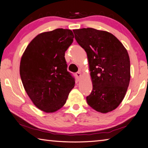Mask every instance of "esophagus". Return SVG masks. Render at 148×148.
Wrapping results in <instances>:
<instances>
[{
    "mask_svg": "<svg viewBox=\"0 0 148 148\" xmlns=\"http://www.w3.org/2000/svg\"><path fill=\"white\" fill-rule=\"evenodd\" d=\"M76 76L77 77V79L79 80V79H80V77H81V76H82V74H81V73H80V72H77L76 73Z\"/></svg>",
    "mask_w": 148,
    "mask_h": 148,
    "instance_id": "esophagus-1",
    "label": "esophagus"
}]
</instances>
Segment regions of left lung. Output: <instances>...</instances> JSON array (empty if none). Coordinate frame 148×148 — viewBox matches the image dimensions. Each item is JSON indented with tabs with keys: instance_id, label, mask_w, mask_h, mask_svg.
<instances>
[{
	"instance_id": "left-lung-1",
	"label": "left lung",
	"mask_w": 148,
	"mask_h": 148,
	"mask_svg": "<svg viewBox=\"0 0 148 148\" xmlns=\"http://www.w3.org/2000/svg\"><path fill=\"white\" fill-rule=\"evenodd\" d=\"M75 39L87 53L92 90L88 106L107 113L122 101L130 82V60L124 46L114 35L95 28L74 29Z\"/></svg>"
}]
</instances>
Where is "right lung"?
<instances>
[{"label":"right lung","instance_id":"add662e5","mask_svg":"<svg viewBox=\"0 0 148 148\" xmlns=\"http://www.w3.org/2000/svg\"><path fill=\"white\" fill-rule=\"evenodd\" d=\"M74 37L68 29L42 32L32 40L21 57L24 88L35 106L45 112L60 109L75 85L65 59Z\"/></svg>","mask_w":148,"mask_h":148}]
</instances>
